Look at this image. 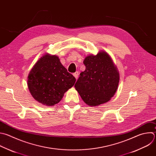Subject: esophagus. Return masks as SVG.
I'll return each mask as SVG.
<instances>
[{"instance_id":"1","label":"esophagus","mask_w":156,"mask_h":156,"mask_svg":"<svg viewBox=\"0 0 156 156\" xmlns=\"http://www.w3.org/2000/svg\"><path fill=\"white\" fill-rule=\"evenodd\" d=\"M73 75V76H75V78L76 79L78 78V72H76L74 73Z\"/></svg>"}]
</instances>
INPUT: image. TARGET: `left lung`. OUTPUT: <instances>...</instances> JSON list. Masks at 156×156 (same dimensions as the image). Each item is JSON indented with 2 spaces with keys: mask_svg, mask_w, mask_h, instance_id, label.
<instances>
[{
  "mask_svg": "<svg viewBox=\"0 0 156 156\" xmlns=\"http://www.w3.org/2000/svg\"><path fill=\"white\" fill-rule=\"evenodd\" d=\"M86 69L80 74L75 87L89 106H97L108 101L116 93L119 73L110 56L105 51L86 56Z\"/></svg>",
  "mask_w": 156,
  "mask_h": 156,
  "instance_id": "left-lung-1",
  "label": "left lung"
}]
</instances>
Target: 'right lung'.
Returning <instances> with one entry per match:
<instances>
[{
  "label": "right lung",
  "mask_w": 156,
  "mask_h": 156,
  "mask_svg": "<svg viewBox=\"0 0 156 156\" xmlns=\"http://www.w3.org/2000/svg\"><path fill=\"white\" fill-rule=\"evenodd\" d=\"M75 81V78L67 72L58 56L46 54L30 70L27 86L35 100L43 105L53 106L62 100Z\"/></svg>",
  "instance_id": "1"
}]
</instances>
